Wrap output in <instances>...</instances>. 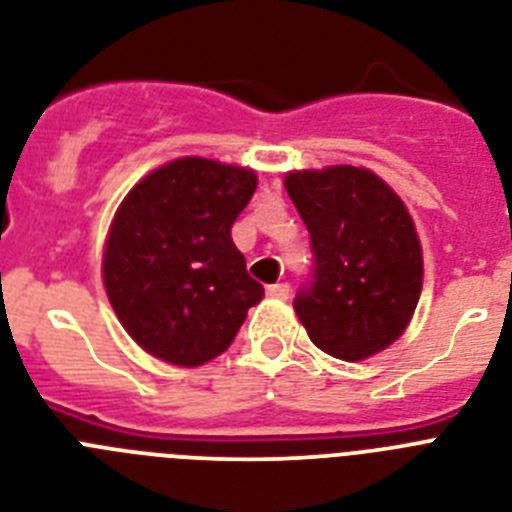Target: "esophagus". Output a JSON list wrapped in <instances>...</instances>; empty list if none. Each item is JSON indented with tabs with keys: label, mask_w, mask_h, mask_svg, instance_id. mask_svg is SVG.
Listing matches in <instances>:
<instances>
[{
	"label": "esophagus",
	"mask_w": 512,
	"mask_h": 512,
	"mask_svg": "<svg viewBox=\"0 0 512 512\" xmlns=\"http://www.w3.org/2000/svg\"><path fill=\"white\" fill-rule=\"evenodd\" d=\"M268 294L276 296V299H289V283H273V286H268Z\"/></svg>",
	"instance_id": "34e87169"
}]
</instances>
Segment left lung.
<instances>
[{
  "label": "left lung",
  "mask_w": 512,
  "mask_h": 512,
  "mask_svg": "<svg viewBox=\"0 0 512 512\" xmlns=\"http://www.w3.org/2000/svg\"><path fill=\"white\" fill-rule=\"evenodd\" d=\"M283 184L312 247V273L294 299L312 343L343 362L388 349L414 315L424 276L401 197L356 166L291 171Z\"/></svg>",
  "instance_id": "obj_1"
}]
</instances>
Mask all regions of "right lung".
I'll use <instances>...</instances> for the list:
<instances>
[{"mask_svg": "<svg viewBox=\"0 0 512 512\" xmlns=\"http://www.w3.org/2000/svg\"><path fill=\"white\" fill-rule=\"evenodd\" d=\"M257 176L208 158L150 171L119 205L103 283L124 330L148 354L200 367L229 349L265 289L247 273L231 226Z\"/></svg>", "mask_w": 512, "mask_h": 512, "instance_id": "obj_1", "label": "right lung"}]
</instances>
